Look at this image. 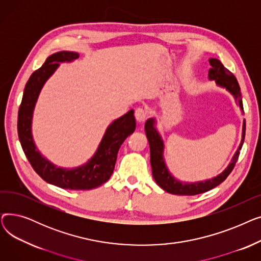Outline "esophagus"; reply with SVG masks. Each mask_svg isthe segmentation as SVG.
<instances>
[{"mask_svg":"<svg viewBox=\"0 0 261 261\" xmlns=\"http://www.w3.org/2000/svg\"><path fill=\"white\" fill-rule=\"evenodd\" d=\"M134 115H135V119L138 120V122H140V123L145 122V120L148 117L147 111H146L145 109H143V108H138V109H136Z\"/></svg>","mask_w":261,"mask_h":261,"instance_id":"esophagus-1","label":"esophagus"}]
</instances>
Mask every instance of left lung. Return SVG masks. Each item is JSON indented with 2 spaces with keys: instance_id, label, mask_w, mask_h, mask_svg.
<instances>
[{
  "instance_id": "left-lung-1",
  "label": "left lung",
  "mask_w": 261,
  "mask_h": 261,
  "mask_svg": "<svg viewBox=\"0 0 261 261\" xmlns=\"http://www.w3.org/2000/svg\"><path fill=\"white\" fill-rule=\"evenodd\" d=\"M210 64L212 68L208 71V79L215 80L216 84L219 87L225 88L230 94L234 95L235 99L238 101L240 109L243 110L242 98L240 87L236 77L227 68L223 66V64L216 58L210 59ZM155 119L149 118L145 123V132L150 146V163H151L152 175L156 184L163 188L165 191L172 195H180V196H195L199 194H203L205 191H208L214 187L221 184L228 174L234 169L235 164L239 158L240 150L242 148L244 136H245V120L242 127V140L238 147V150L231 159L229 165L222 171L220 174L213 177L211 180H206L204 182H196V183H184L177 181L168 171L166 164L163 159L164 151V144L161 139L159 132L155 127Z\"/></svg>"
}]
</instances>
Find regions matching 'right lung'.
<instances>
[{
	"label": "right lung",
	"mask_w": 261,
	"mask_h": 261,
	"mask_svg": "<svg viewBox=\"0 0 261 261\" xmlns=\"http://www.w3.org/2000/svg\"><path fill=\"white\" fill-rule=\"evenodd\" d=\"M79 57L75 51H59L49 56L35 71L25 86L18 114V134L23 151L34 170L42 179L63 189L89 190L106 183L112 175L121 144L135 130L133 110L115 119L108 127L97 151L92 159L77 168L56 167L37 150L32 135V118L36 101L45 81L57 70L59 62L73 61Z\"/></svg>",
	"instance_id": "obj_1"
}]
</instances>
